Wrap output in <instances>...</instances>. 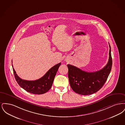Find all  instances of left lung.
<instances>
[{
  "mask_svg": "<svg viewBox=\"0 0 125 125\" xmlns=\"http://www.w3.org/2000/svg\"><path fill=\"white\" fill-rule=\"evenodd\" d=\"M109 58L103 69L94 72H87L76 66L67 65L68 78L72 89L82 95L94 94L101 89L107 80L112 67L111 48L109 44Z\"/></svg>",
  "mask_w": 125,
  "mask_h": 125,
  "instance_id": "obj_1",
  "label": "left lung"
}]
</instances>
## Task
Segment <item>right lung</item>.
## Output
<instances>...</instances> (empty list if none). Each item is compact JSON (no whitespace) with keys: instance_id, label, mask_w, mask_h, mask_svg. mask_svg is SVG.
Returning <instances> with one entry per match:
<instances>
[{"instance_id":"obj_1","label":"right lung","mask_w":125,"mask_h":125,"mask_svg":"<svg viewBox=\"0 0 125 125\" xmlns=\"http://www.w3.org/2000/svg\"><path fill=\"white\" fill-rule=\"evenodd\" d=\"M60 65L61 63H60L54 65L42 77L35 81H27L21 79L17 75L14 69H12L15 80L20 87L29 93L40 95L45 93L51 88Z\"/></svg>"}]
</instances>
